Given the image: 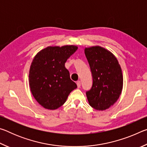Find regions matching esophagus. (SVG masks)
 Masks as SVG:
<instances>
[{
  "label": "esophagus",
  "instance_id": "1",
  "mask_svg": "<svg viewBox=\"0 0 147 147\" xmlns=\"http://www.w3.org/2000/svg\"><path fill=\"white\" fill-rule=\"evenodd\" d=\"M76 84H77V86H78V88H80V86H81V82L80 81H77L76 82Z\"/></svg>",
  "mask_w": 147,
  "mask_h": 147
}]
</instances>
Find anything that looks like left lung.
I'll return each instance as SVG.
<instances>
[{
    "instance_id": "obj_1",
    "label": "left lung",
    "mask_w": 147,
    "mask_h": 147,
    "mask_svg": "<svg viewBox=\"0 0 147 147\" xmlns=\"http://www.w3.org/2000/svg\"><path fill=\"white\" fill-rule=\"evenodd\" d=\"M84 53L90 67L93 84L86 91L89 105L99 111L109 108L118 100L123 85V73L118 60L103 47L86 48Z\"/></svg>"
}]
</instances>
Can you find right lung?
<instances>
[{
	"instance_id": "1",
	"label": "right lung",
	"mask_w": 147,
	"mask_h": 147,
	"mask_svg": "<svg viewBox=\"0 0 147 147\" xmlns=\"http://www.w3.org/2000/svg\"><path fill=\"white\" fill-rule=\"evenodd\" d=\"M78 47H48L36 54L29 71V85L34 97L43 108L56 109L65 102L77 88L65 63Z\"/></svg>"
}]
</instances>
